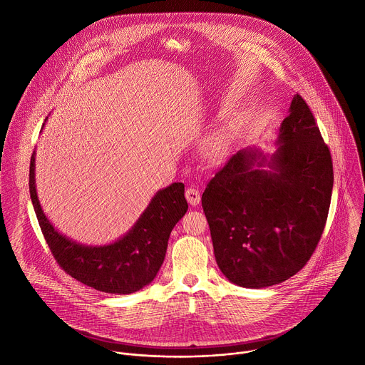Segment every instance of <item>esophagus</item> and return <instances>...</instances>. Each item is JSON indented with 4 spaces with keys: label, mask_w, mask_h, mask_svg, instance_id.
I'll use <instances>...</instances> for the list:
<instances>
[{
    "label": "esophagus",
    "mask_w": 365,
    "mask_h": 365,
    "mask_svg": "<svg viewBox=\"0 0 365 365\" xmlns=\"http://www.w3.org/2000/svg\"><path fill=\"white\" fill-rule=\"evenodd\" d=\"M186 199H187V202H189L192 206L199 205V202H200V193H199V190H197V189H193V187H189V189L186 190Z\"/></svg>",
    "instance_id": "esophagus-1"
}]
</instances>
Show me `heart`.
I'll return each instance as SVG.
<instances>
[{"label": "heart", "instance_id": "heart-1", "mask_svg": "<svg viewBox=\"0 0 365 365\" xmlns=\"http://www.w3.org/2000/svg\"><path fill=\"white\" fill-rule=\"evenodd\" d=\"M230 147V137L225 131H220L215 135H212V138L207 141V155H210L211 159H222L225 153L228 151Z\"/></svg>", "mask_w": 365, "mask_h": 365}]
</instances>
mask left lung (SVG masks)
<instances>
[{"label": "left lung", "mask_w": 365, "mask_h": 365, "mask_svg": "<svg viewBox=\"0 0 365 365\" xmlns=\"http://www.w3.org/2000/svg\"><path fill=\"white\" fill-rule=\"evenodd\" d=\"M332 186L329 148L296 93L276 151L240 150L202 195L222 274L237 286L262 289L302 270L324 232Z\"/></svg>", "instance_id": "8db88e82"}]
</instances>
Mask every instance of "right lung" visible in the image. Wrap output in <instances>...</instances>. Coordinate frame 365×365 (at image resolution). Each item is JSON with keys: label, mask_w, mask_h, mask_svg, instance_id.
I'll list each match as a JSON object with an SVG mask.
<instances>
[{"label": "right lung", "mask_w": 365, "mask_h": 365, "mask_svg": "<svg viewBox=\"0 0 365 365\" xmlns=\"http://www.w3.org/2000/svg\"><path fill=\"white\" fill-rule=\"evenodd\" d=\"M36 151L30 160V197L41 232L58 264L78 282L113 294H128L150 284L160 270L175 225L187 211L180 182L155 192L135 224L117 241L86 245L61 234L48 221L36 189Z\"/></svg>", "instance_id": "1"}]
</instances>
